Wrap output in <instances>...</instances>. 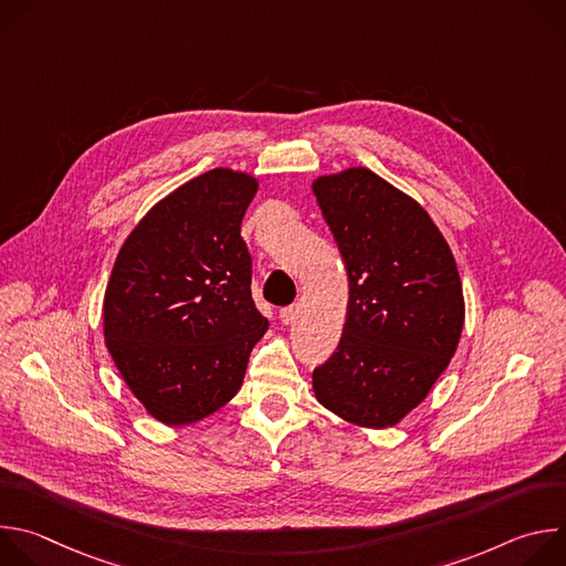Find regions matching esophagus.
Returning <instances> with one entry per match:
<instances>
[{"mask_svg":"<svg viewBox=\"0 0 566 566\" xmlns=\"http://www.w3.org/2000/svg\"><path fill=\"white\" fill-rule=\"evenodd\" d=\"M297 306H284V308H280V319L284 322V325H291V322H295L297 319Z\"/></svg>","mask_w":566,"mask_h":566,"instance_id":"1","label":"esophagus"}]
</instances>
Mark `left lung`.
Wrapping results in <instances>:
<instances>
[{"label": "left lung", "mask_w": 566, "mask_h": 566, "mask_svg": "<svg viewBox=\"0 0 566 566\" xmlns=\"http://www.w3.org/2000/svg\"><path fill=\"white\" fill-rule=\"evenodd\" d=\"M313 195L343 255L349 304L315 398L360 428H389L428 396L463 329L461 277L426 208L367 168L317 177Z\"/></svg>", "instance_id": "1"}]
</instances>
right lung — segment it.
<instances>
[{"label":"right lung","mask_w":566,"mask_h":566,"mask_svg":"<svg viewBox=\"0 0 566 566\" xmlns=\"http://www.w3.org/2000/svg\"><path fill=\"white\" fill-rule=\"evenodd\" d=\"M255 192L258 179L247 172L199 175L151 206L114 262L105 345L132 394L166 426L223 408L269 329L241 239Z\"/></svg>","instance_id":"right-lung-1"}]
</instances>
